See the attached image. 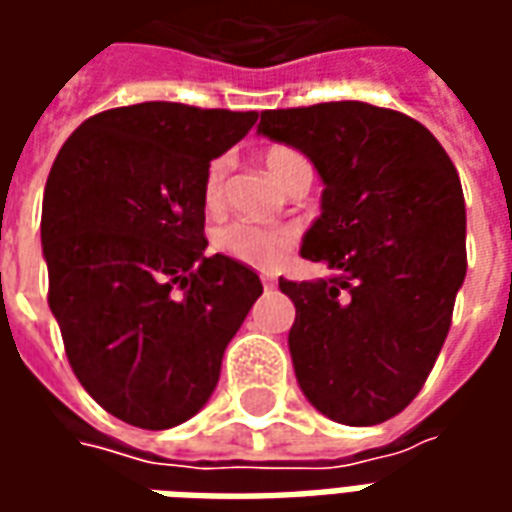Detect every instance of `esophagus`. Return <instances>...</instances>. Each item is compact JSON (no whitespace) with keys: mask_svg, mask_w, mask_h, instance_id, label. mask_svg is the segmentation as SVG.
<instances>
[{"mask_svg":"<svg viewBox=\"0 0 512 512\" xmlns=\"http://www.w3.org/2000/svg\"><path fill=\"white\" fill-rule=\"evenodd\" d=\"M263 288H266V290H274V288H277V282H274V279L263 277Z\"/></svg>","mask_w":512,"mask_h":512,"instance_id":"esophagus-1","label":"esophagus"}]
</instances>
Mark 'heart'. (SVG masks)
Wrapping results in <instances>:
<instances>
[{"label":"heart","instance_id":"1","mask_svg":"<svg viewBox=\"0 0 512 512\" xmlns=\"http://www.w3.org/2000/svg\"><path fill=\"white\" fill-rule=\"evenodd\" d=\"M310 167L307 158L293 147H271L266 153V169L277 183H288L299 169ZM227 172H230V156L211 158L202 175V205L208 211H219L224 205V191H227ZM299 241L296 227H257L249 222H227L216 227L213 233V249L219 255L230 257L235 263L260 271H274L285 263L288 252Z\"/></svg>","mask_w":512,"mask_h":512}]
</instances>
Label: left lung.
Wrapping results in <instances>:
<instances>
[{"label":"left lung","mask_w":512,"mask_h":512,"mask_svg":"<svg viewBox=\"0 0 512 512\" xmlns=\"http://www.w3.org/2000/svg\"><path fill=\"white\" fill-rule=\"evenodd\" d=\"M260 134L296 147L326 183L301 257L321 282L279 279L301 392L343 425L386 422L419 395L466 277L455 164L414 117L362 104L266 109Z\"/></svg>","instance_id":"obj_1"}]
</instances>
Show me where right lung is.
I'll return each instance as SVG.
<instances>
[{
  "mask_svg": "<svg viewBox=\"0 0 512 512\" xmlns=\"http://www.w3.org/2000/svg\"><path fill=\"white\" fill-rule=\"evenodd\" d=\"M255 112L147 101L98 112L54 158L40 238L49 307L79 384L112 417L164 430L194 417L263 293L205 257L202 175Z\"/></svg>",
  "mask_w": 512,
  "mask_h": 512,
  "instance_id": "1",
  "label": "right lung"
}]
</instances>
